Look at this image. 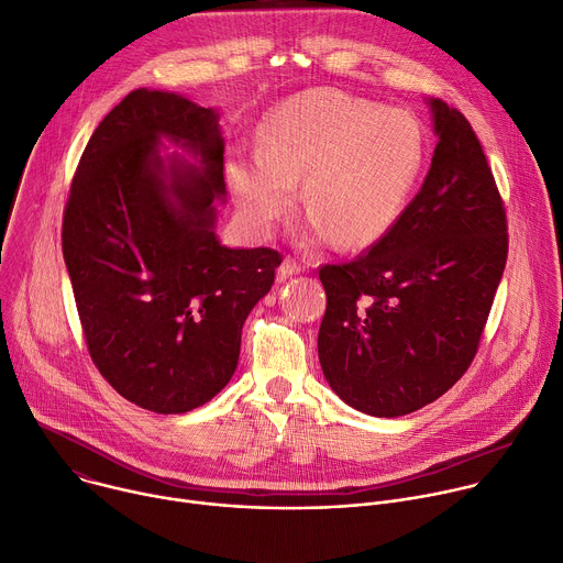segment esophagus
Segmentation results:
<instances>
[{"label":"esophagus","instance_id":"1","mask_svg":"<svg viewBox=\"0 0 563 563\" xmlns=\"http://www.w3.org/2000/svg\"><path fill=\"white\" fill-rule=\"evenodd\" d=\"M305 267H302V263L298 261V258H294V256H287L285 261H283V265L278 267V278L280 280H285V278H289V276H296V274H300Z\"/></svg>","mask_w":563,"mask_h":563}]
</instances>
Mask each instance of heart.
I'll use <instances>...</instances> for the list:
<instances>
[{
  "instance_id": "obj_1",
  "label": "heart",
  "mask_w": 563,
  "mask_h": 563,
  "mask_svg": "<svg viewBox=\"0 0 563 563\" xmlns=\"http://www.w3.org/2000/svg\"><path fill=\"white\" fill-rule=\"evenodd\" d=\"M421 163L423 131L412 113L311 89L269 115L261 151L231 159L227 178L240 213L258 231L291 207L294 185L305 178L313 233L363 247L404 211Z\"/></svg>"
}]
</instances>
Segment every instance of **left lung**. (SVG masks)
Masks as SVG:
<instances>
[{
    "label": "left lung",
    "mask_w": 563,
    "mask_h": 563,
    "mask_svg": "<svg viewBox=\"0 0 563 563\" xmlns=\"http://www.w3.org/2000/svg\"><path fill=\"white\" fill-rule=\"evenodd\" d=\"M430 107L439 142L419 194L372 247L318 272L320 367L347 406L385 419L421 410L467 372L508 261L484 146L459 109Z\"/></svg>",
    "instance_id": "left-lung-1"
}]
</instances>
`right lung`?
I'll return each mask as SVG.
<instances>
[{
	"instance_id": "1",
	"label": "right lung",
	"mask_w": 563,
	"mask_h": 563,
	"mask_svg": "<svg viewBox=\"0 0 563 563\" xmlns=\"http://www.w3.org/2000/svg\"><path fill=\"white\" fill-rule=\"evenodd\" d=\"M159 136L200 154L203 172L165 170ZM222 153L213 109L137 89L93 131L70 183L62 252L91 361L148 412H189L229 383L245 318L283 263L218 243Z\"/></svg>"
}]
</instances>
